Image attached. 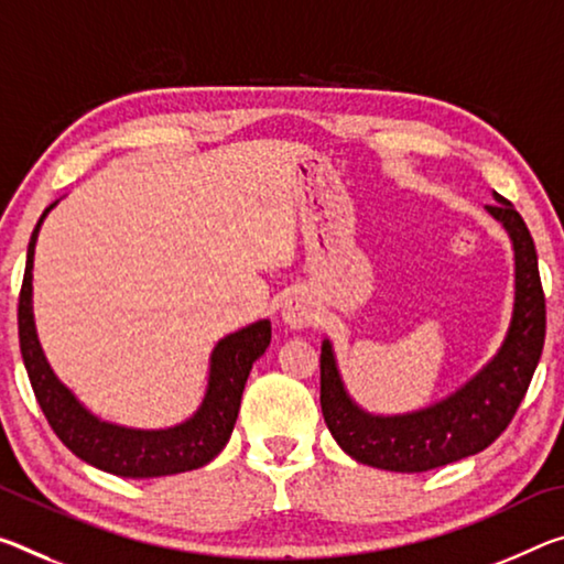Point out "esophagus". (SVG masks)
I'll list each match as a JSON object with an SVG mask.
<instances>
[{
    "label": "esophagus",
    "mask_w": 564,
    "mask_h": 564,
    "mask_svg": "<svg viewBox=\"0 0 564 564\" xmlns=\"http://www.w3.org/2000/svg\"><path fill=\"white\" fill-rule=\"evenodd\" d=\"M283 324L291 328H306L316 321V303L306 291H293L281 306Z\"/></svg>",
    "instance_id": "1"
}]
</instances>
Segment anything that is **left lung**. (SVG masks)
<instances>
[{
    "mask_svg": "<svg viewBox=\"0 0 564 564\" xmlns=\"http://www.w3.org/2000/svg\"><path fill=\"white\" fill-rule=\"evenodd\" d=\"M485 210L514 250V303L497 354L457 391L404 414H371L356 404L338 371L334 344H321V411L348 457L387 471H429L471 457L497 440L522 404L544 346V293L538 250L514 205L499 193Z\"/></svg>",
    "mask_w": 564,
    "mask_h": 564,
    "instance_id": "1",
    "label": "left lung"
}]
</instances>
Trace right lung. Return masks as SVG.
I'll return each mask as SVG.
<instances>
[{"instance_id": "1", "label": "right lung", "mask_w": 564, "mask_h": 564, "mask_svg": "<svg viewBox=\"0 0 564 564\" xmlns=\"http://www.w3.org/2000/svg\"><path fill=\"white\" fill-rule=\"evenodd\" d=\"M57 203L59 200L44 208L32 230L20 293V314H17L26 377L32 381L34 397H37L50 426L75 457L118 477L150 479L205 467L218 457L234 434L248 373L271 344V321H253V324L223 336L213 346L203 401L185 422L165 429H135L105 422L75 397L73 389L59 381L42 351L37 326H34V246H37L44 218Z\"/></svg>"}]
</instances>
